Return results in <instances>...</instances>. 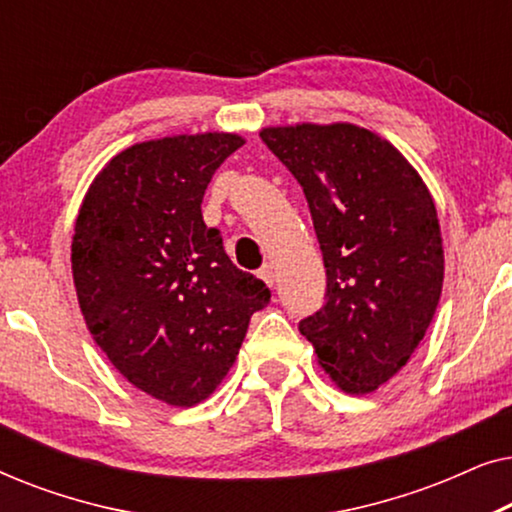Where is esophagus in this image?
Wrapping results in <instances>:
<instances>
[{
  "label": "esophagus",
  "instance_id": "obj_1",
  "mask_svg": "<svg viewBox=\"0 0 512 512\" xmlns=\"http://www.w3.org/2000/svg\"><path fill=\"white\" fill-rule=\"evenodd\" d=\"M258 277H261L263 279V282L265 284H268V286H275V265H270V263H265L263 265V268L261 270H258Z\"/></svg>",
  "mask_w": 512,
  "mask_h": 512
}]
</instances>
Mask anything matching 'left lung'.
<instances>
[{"mask_svg": "<svg viewBox=\"0 0 512 512\" xmlns=\"http://www.w3.org/2000/svg\"><path fill=\"white\" fill-rule=\"evenodd\" d=\"M303 186L326 265V305L300 321L345 394H370L410 361L445 277L436 202L387 139L354 123L263 128Z\"/></svg>", "mask_w": 512, "mask_h": 512, "instance_id": "1", "label": "left lung"}]
</instances>
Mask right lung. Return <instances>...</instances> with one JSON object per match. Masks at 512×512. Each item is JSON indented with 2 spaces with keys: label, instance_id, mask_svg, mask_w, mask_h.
Returning a JSON list of instances; mask_svg holds the SVG:
<instances>
[{
  "label": "right lung",
  "instance_id": "right-lung-1",
  "mask_svg": "<svg viewBox=\"0 0 512 512\" xmlns=\"http://www.w3.org/2000/svg\"><path fill=\"white\" fill-rule=\"evenodd\" d=\"M242 144L235 132L132 144L97 172L74 223L72 275L90 335L125 380L174 408L214 394L270 300L202 221L212 174Z\"/></svg>",
  "mask_w": 512,
  "mask_h": 512
}]
</instances>
